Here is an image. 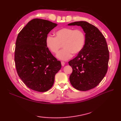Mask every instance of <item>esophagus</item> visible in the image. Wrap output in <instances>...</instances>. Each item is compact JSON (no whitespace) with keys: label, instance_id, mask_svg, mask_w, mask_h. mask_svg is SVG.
I'll list each match as a JSON object with an SVG mask.
<instances>
[{"label":"esophagus","instance_id":"esophagus-1","mask_svg":"<svg viewBox=\"0 0 121 121\" xmlns=\"http://www.w3.org/2000/svg\"><path fill=\"white\" fill-rule=\"evenodd\" d=\"M61 65H62V66H65V62H61Z\"/></svg>","mask_w":121,"mask_h":121}]
</instances>
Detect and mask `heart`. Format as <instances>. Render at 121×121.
I'll return each mask as SVG.
<instances>
[{
	"mask_svg": "<svg viewBox=\"0 0 121 121\" xmlns=\"http://www.w3.org/2000/svg\"><path fill=\"white\" fill-rule=\"evenodd\" d=\"M56 37L48 35L46 45L51 52L56 53L63 46V49L58 52L56 57L61 60H67L83 49L85 43V35L81 29L63 28L55 33Z\"/></svg>",
	"mask_w": 121,
	"mask_h": 121,
	"instance_id": "b5f03b06",
	"label": "heart"
}]
</instances>
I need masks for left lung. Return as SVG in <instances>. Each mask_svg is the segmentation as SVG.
Here are the masks:
<instances>
[{"label":"left lung","mask_w":121,"mask_h":121,"mask_svg":"<svg viewBox=\"0 0 121 121\" xmlns=\"http://www.w3.org/2000/svg\"><path fill=\"white\" fill-rule=\"evenodd\" d=\"M68 25L81 26L86 37L83 49L69 62L73 69L70 83L78 91H88L96 87L107 72L109 51L106 38L96 26L87 22H75Z\"/></svg>","instance_id":"8db88e82"}]
</instances>
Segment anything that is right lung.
<instances>
[{
	"label": "right lung",
	"mask_w": 121,
	"mask_h": 121,
	"mask_svg": "<svg viewBox=\"0 0 121 121\" xmlns=\"http://www.w3.org/2000/svg\"><path fill=\"white\" fill-rule=\"evenodd\" d=\"M58 24L34 19L17 35L14 52L18 75L25 85L33 91L45 92L53 86L56 74L61 68L60 61L46 45V38Z\"/></svg>",
	"instance_id": "1"
}]
</instances>
